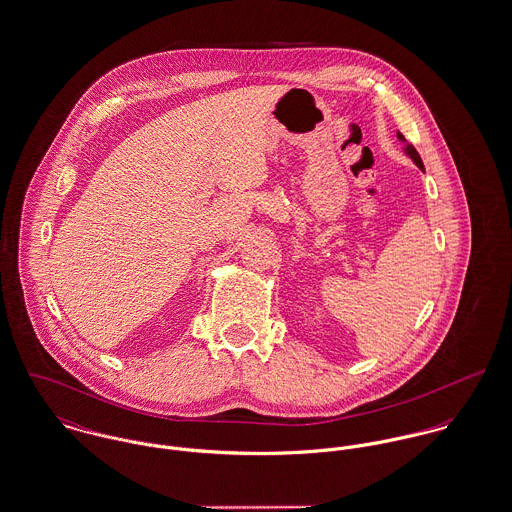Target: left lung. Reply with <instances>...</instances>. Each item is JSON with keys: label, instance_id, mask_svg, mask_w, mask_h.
Here are the masks:
<instances>
[{"label": "left lung", "instance_id": "1", "mask_svg": "<svg viewBox=\"0 0 512 512\" xmlns=\"http://www.w3.org/2000/svg\"><path fill=\"white\" fill-rule=\"evenodd\" d=\"M397 139L401 140L403 144H405V154L419 166L420 170H424V164H422V160H420L419 152H417V148L411 144V142H407L405 137L401 135V133H397Z\"/></svg>", "mask_w": 512, "mask_h": 512}]
</instances>
